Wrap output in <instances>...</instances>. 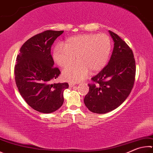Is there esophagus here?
I'll use <instances>...</instances> for the list:
<instances>
[{"mask_svg": "<svg viewBox=\"0 0 153 153\" xmlns=\"http://www.w3.org/2000/svg\"><path fill=\"white\" fill-rule=\"evenodd\" d=\"M74 85H75V84H73V83H69V88H72V87H74Z\"/></svg>", "mask_w": 153, "mask_h": 153, "instance_id": "34e87169", "label": "esophagus"}]
</instances>
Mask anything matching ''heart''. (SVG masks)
Masks as SVG:
<instances>
[{
  "instance_id": "obj_1",
  "label": "heart",
  "mask_w": 153,
  "mask_h": 153,
  "mask_svg": "<svg viewBox=\"0 0 153 153\" xmlns=\"http://www.w3.org/2000/svg\"><path fill=\"white\" fill-rule=\"evenodd\" d=\"M112 42L105 33H88L69 37L64 47L59 45L53 49V59L61 68H66L77 63L63 72V79L69 82H79L88 76L89 71L96 73L102 70L109 59Z\"/></svg>"
}]
</instances>
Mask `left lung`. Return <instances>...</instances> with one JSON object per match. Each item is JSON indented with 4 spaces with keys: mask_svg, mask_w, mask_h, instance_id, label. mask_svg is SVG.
<instances>
[{
    "mask_svg": "<svg viewBox=\"0 0 153 153\" xmlns=\"http://www.w3.org/2000/svg\"><path fill=\"white\" fill-rule=\"evenodd\" d=\"M114 46L108 65L91 79L84 104L94 113L105 114L116 109L125 101L134 84L136 63L132 49L111 30Z\"/></svg>",
    "mask_w": 153,
    "mask_h": 153,
    "instance_id": "left-lung-1",
    "label": "left lung"
}]
</instances>
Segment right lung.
Listing matches in <instances>:
<instances>
[{
    "mask_svg": "<svg viewBox=\"0 0 153 153\" xmlns=\"http://www.w3.org/2000/svg\"><path fill=\"white\" fill-rule=\"evenodd\" d=\"M63 30H48L33 36L25 43L16 57L15 82L19 93L33 109L39 112H53L64 101L63 91L68 83L53 84L59 76L54 67L51 48Z\"/></svg>",
    "mask_w": 153,
    "mask_h": 153,
    "instance_id": "1",
    "label": "right lung"
}]
</instances>
